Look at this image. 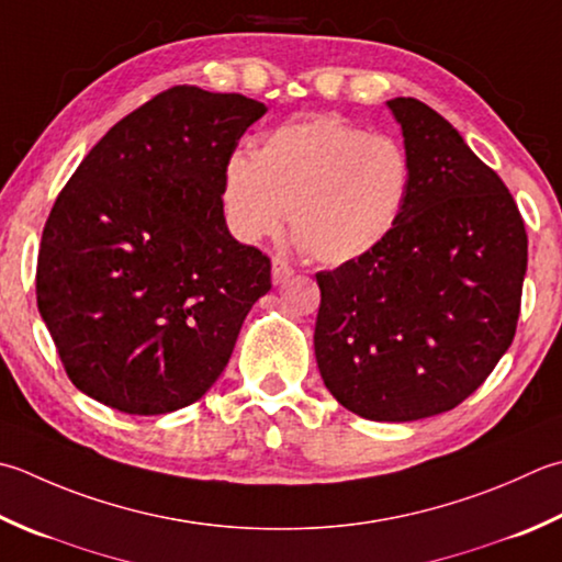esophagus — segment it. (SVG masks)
I'll use <instances>...</instances> for the list:
<instances>
[{
    "label": "esophagus",
    "mask_w": 562,
    "mask_h": 562,
    "mask_svg": "<svg viewBox=\"0 0 562 562\" xmlns=\"http://www.w3.org/2000/svg\"><path fill=\"white\" fill-rule=\"evenodd\" d=\"M294 274V268L290 266L288 260H284L282 256H274L272 258V282L274 284H284Z\"/></svg>",
    "instance_id": "esophagus-1"
}]
</instances>
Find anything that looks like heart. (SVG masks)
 Returning a JSON list of instances; mask_svg holds the SVG:
<instances>
[{"label": "heart", "instance_id": "1", "mask_svg": "<svg viewBox=\"0 0 562 562\" xmlns=\"http://www.w3.org/2000/svg\"><path fill=\"white\" fill-rule=\"evenodd\" d=\"M412 162L402 143L340 116L292 121L262 136L258 156L231 153L222 200L240 240L290 228L306 256L340 266L382 246L402 222Z\"/></svg>", "mask_w": 562, "mask_h": 562}]
</instances>
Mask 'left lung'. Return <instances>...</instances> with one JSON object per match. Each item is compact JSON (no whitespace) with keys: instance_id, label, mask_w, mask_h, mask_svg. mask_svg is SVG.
Wrapping results in <instances>:
<instances>
[{"instance_id":"left-lung-1","label":"left lung","mask_w":562,"mask_h":562,"mask_svg":"<svg viewBox=\"0 0 562 562\" xmlns=\"http://www.w3.org/2000/svg\"><path fill=\"white\" fill-rule=\"evenodd\" d=\"M412 162L402 222L382 246L316 272L314 353L362 419L416 422L465 402L507 353L529 238L512 192L414 97L390 99Z\"/></svg>"}]
</instances>
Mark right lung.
Listing matches in <instances>:
<instances>
[{
	"label": "right lung",
	"instance_id": "1",
	"mask_svg": "<svg viewBox=\"0 0 562 562\" xmlns=\"http://www.w3.org/2000/svg\"><path fill=\"white\" fill-rule=\"evenodd\" d=\"M268 109L178 85L106 131L43 226L36 300L77 390L168 414L212 387L270 258L228 234L224 165Z\"/></svg>",
	"mask_w": 562,
	"mask_h": 562
}]
</instances>
